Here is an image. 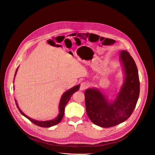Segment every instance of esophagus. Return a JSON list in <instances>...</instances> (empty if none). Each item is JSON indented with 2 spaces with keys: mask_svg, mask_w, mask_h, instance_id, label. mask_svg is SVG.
<instances>
[{
  "mask_svg": "<svg viewBox=\"0 0 155 155\" xmlns=\"http://www.w3.org/2000/svg\"><path fill=\"white\" fill-rule=\"evenodd\" d=\"M89 86V84L87 83L86 82H83L81 85H80V89L81 91H84V89H86L87 87Z\"/></svg>",
  "mask_w": 155,
  "mask_h": 155,
  "instance_id": "34e87169",
  "label": "esophagus"
}]
</instances>
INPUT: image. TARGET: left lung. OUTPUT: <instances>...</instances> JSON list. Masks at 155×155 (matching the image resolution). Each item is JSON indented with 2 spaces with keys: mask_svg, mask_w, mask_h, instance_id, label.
Here are the masks:
<instances>
[{
  "mask_svg": "<svg viewBox=\"0 0 155 155\" xmlns=\"http://www.w3.org/2000/svg\"><path fill=\"white\" fill-rule=\"evenodd\" d=\"M125 80L118 95L112 103L98 89H87L84 92L87 114L91 121L102 127H111L127 120L137 105L140 82L136 63L127 51L120 53Z\"/></svg>",
  "mask_w": 155,
  "mask_h": 155,
  "instance_id": "left-lung-1",
  "label": "left lung"
}]
</instances>
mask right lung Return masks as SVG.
Returning a JSON list of instances; mask_svg holds the SVG:
<instances>
[{
	"instance_id": "obj_1",
	"label": "right lung",
	"mask_w": 155,
	"mask_h": 155,
	"mask_svg": "<svg viewBox=\"0 0 155 155\" xmlns=\"http://www.w3.org/2000/svg\"><path fill=\"white\" fill-rule=\"evenodd\" d=\"M17 70H18V68L16 69L15 71V75H14V78L15 77V75H16V73L17 72ZM14 83V82H13ZM80 84L79 85H77V86H75L74 87H73L72 88H71V89L67 91L66 92H65L63 95H62L61 98V100H60V104H59V114L58 115L57 117L54 120H49V121H36L35 120H33L31 118H29V117L26 116L25 114H24V113H23L21 112V110L20 109L19 107L18 106V104L16 101V100H15V104H16V106L17 107L19 112L21 113V114L22 115H23L24 117H25L26 118H28L30 121H31L32 123H33L34 124L38 126H40V127H52V126H54L55 125H57L62 120L63 116H64V108H65V106H66L67 103H68L69 100H70V98H71L72 97V95L78 91V90L80 88ZM13 89L14 90V87H13Z\"/></svg>"
}]
</instances>
